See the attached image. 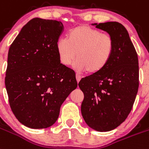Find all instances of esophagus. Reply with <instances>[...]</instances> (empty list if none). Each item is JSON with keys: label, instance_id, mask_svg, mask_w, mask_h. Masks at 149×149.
Returning a JSON list of instances; mask_svg holds the SVG:
<instances>
[{"label": "esophagus", "instance_id": "34e87169", "mask_svg": "<svg viewBox=\"0 0 149 149\" xmlns=\"http://www.w3.org/2000/svg\"><path fill=\"white\" fill-rule=\"evenodd\" d=\"M76 81H77V82H79L81 80V79H82V76H80L79 73H76Z\"/></svg>", "mask_w": 149, "mask_h": 149}]
</instances>
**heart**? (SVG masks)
Returning a JSON list of instances; mask_svg holds the SVG:
<instances>
[{
  "label": "heart",
  "instance_id": "b5f03b06",
  "mask_svg": "<svg viewBox=\"0 0 149 149\" xmlns=\"http://www.w3.org/2000/svg\"><path fill=\"white\" fill-rule=\"evenodd\" d=\"M62 64L70 65L74 59L79 70L97 73L107 67L114 52V40L107 33L88 25H80L70 31L67 38L61 37L56 43Z\"/></svg>",
  "mask_w": 149,
  "mask_h": 149
}]
</instances>
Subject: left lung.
Here are the masks:
<instances>
[{"instance_id": "8db88e82", "label": "left lung", "mask_w": 149, "mask_h": 149, "mask_svg": "<svg viewBox=\"0 0 149 149\" xmlns=\"http://www.w3.org/2000/svg\"><path fill=\"white\" fill-rule=\"evenodd\" d=\"M114 40V52L107 67L79 82L84 94L81 106L88 126L109 131L125 121L132 109L139 88V63L129 33L121 23H94Z\"/></svg>"}]
</instances>
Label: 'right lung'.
<instances>
[{
	"label": "right lung",
	"mask_w": 149,
	"mask_h": 149,
	"mask_svg": "<svg viewBox=\"0 0 149 149\" xmlns=\"http://www.w3.org/2000/svg\"><path fill=\"white\" fill-rule=\"evenodd\" d=\"M64 30L61 22L34 18L10 46L5 86L10 108L24 126L49 127L62 103L77 87L73 70L61 64L56 43Z\"/></svg>",
	"instance_id": "1"
}]
</instances>
